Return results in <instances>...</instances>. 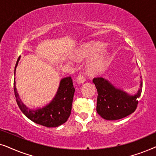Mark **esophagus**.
<instances>
[{"label":"esophagus","mask_w":156,"mask_h":156,"mask_svg":"<svg viewBox=\"0 0 156 156\" xmlns=\"http://www.w3.org/2000/svg\"><path fill=\"white\" fill-rule=\"evenodd\" d=\"M85 77L84 76L82 75V74H80L77 76V79H76V81H77L78 83H80V84H82V83H84L85 82Z\"/></svg>","instance_id":"esophagus-1"}]
</instances>
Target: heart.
I'll list each match as a JSON object with an SVG mask.
<instances>
[{"mask_svg":"<svg viewBox=\"0 0 156 156\" xmlns=\"http://www.w3.org/2000/svg\"><path fill=\"white\" fill-rule=\"evenodd\" d=\"M104 45L101 42H91L85 43L75 53L77 60L89 59L87 62V69L89 73L93 75L101 73L106 69L108 62V55L106 52H101Z\"/></svg>","mask_w":156,"mask_h":156,"instance_id":"obj_1","label":"heart"}]
</instances>
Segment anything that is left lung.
Listing matches in <instances>:
<instances>
[{"mask_svg":"<svg viewBox=\"0 0 156 156\" xmlns=\"http://www.w3.org/2000/svg\"><path fill=\"white\" fill-rule=\"evenodd\" d=\"M97 89V112L106 120H118L129 116L137 108L138 99L142 91V82L137 94L132 96L117 89L105 79L94 78Z\"/></svg>","mask_w":156,"mask_h":156,"instance_id":"obj_1","label":"left lung"}]
</instances>
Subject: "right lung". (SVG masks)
I'll use <instances>...</instances> for the list:
<instances>
[{"mask_svg": "<svg viewBox=\"0 0 156 156\" xmlns=\"http://www.w3.org/2000/svg\"><path fill=\"white\" fill-rule=\"evenodd\" d=\"M20 56L18 57L16 67L18 66ZM75 89L71 76L61 80L58 90L55 97L48 105L36 110L28 108L21 101L16 87V81L14 79V92L17 104L23 114L29 119L37 124L46 127H57L67 121L72 111V101Z\"/></svg>", "mask_w": 156, "mask_h": 156, "instance_id": "right-lung-1", "label": "right lung"}]
</instances>
